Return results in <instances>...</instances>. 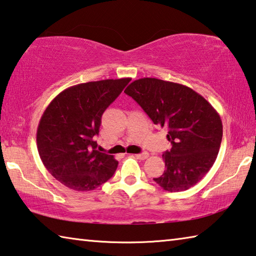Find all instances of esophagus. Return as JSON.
<instances>
[{
  "mask_svg": "<svg viewBox=\"0 0 256 256\" xmlns=\"http://www.w3.org/2000/svg\"><path fill=\"white\" fill-rule=\"evenodd\" d=\"M136 159H140V160H144L149 157V154L148 152H142V154H136Z\"/></svg>",
  "mask_w": 256,
  "mask_h": 256,
  "instance_id": "esophagus-1",
  "label": "esophagus"
}]
</instances>
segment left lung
Segmentation results:
<instances>
[{
  "label": "left lung",
  "mask_w": 256,
  "mask_h": 256,
  "mask_svg": "<svg viewBox=\"0 0 256 256\" xmlns=\"http://www.w3.org/2000/svg\"><path fill=\"white\" fill-rule=\"evenodd\" d=\"M124 92L168 130L172 149L162 154L166 170L156 183L168 192L198 183L214 166L222 138V118L211 104L188 86L156 78L133 81Z\"/></svg>",
  "instance_id": "obj_1"
}]
</instances>
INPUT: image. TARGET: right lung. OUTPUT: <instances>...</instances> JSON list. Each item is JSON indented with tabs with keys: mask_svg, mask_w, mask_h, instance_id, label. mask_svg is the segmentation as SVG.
Returning a JSON list of instances; mask_svg holds the SVG:
<instances>
[{
	"mask_svg": "<svg viewBox=\"0 0 256 256\" xmlns=\"http://www.w3.org/2000/svg\"><path fill=\"white\" fill-rule=\"evenodd\" d=\"M130 81L123 78L73 86L47 106L37 128L38 154L46 170L66 188L92 190L114 175L118 162L97 150L94 136L104 112Z\"/></svg>",
	"mask_w": 256,
	"mask_h": 256,
	"instance_id": "right-lung-1",
	"label": "right lung"
}]
</instances>
